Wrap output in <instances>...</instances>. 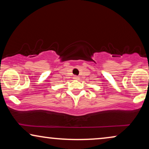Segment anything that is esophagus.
<instances>
[{
	"label": "esophagus",
	"instance_id": "1",
	"mask_svg": "<svg viewBox=\"0 0 149 149\" xmlns=\"http://www.w3.org/2000/svg\"><path fill=\"white\" fill-rule=\"evenodd\" d=\"M74 79H79V77H77V76H74Z\"/></svg>",
	"mask_w": 149,
	"mask_h": 149
}]
</instances>
